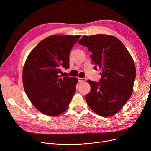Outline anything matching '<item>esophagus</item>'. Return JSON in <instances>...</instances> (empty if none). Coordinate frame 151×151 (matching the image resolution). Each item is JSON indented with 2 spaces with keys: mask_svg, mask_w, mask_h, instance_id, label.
I'll list each match as a JSON object with an SVG mask.
<instances>
[{
  "mask_svg": "<svg viewBox=\"0 0 151 151\" xmlns=\"http://www.w3.org/2000/svg\"><path fill=\"white\" fill-rule=\"evenodd\" d=\"M78 79H79V83H84V82L86 81V79L85 78H80V77H79Z\"/></svg>",
  "mask_w": 151,
  "mask_h": 151,
  "instance_id": "1",
  "label": "esophagus"
}]
</instances>
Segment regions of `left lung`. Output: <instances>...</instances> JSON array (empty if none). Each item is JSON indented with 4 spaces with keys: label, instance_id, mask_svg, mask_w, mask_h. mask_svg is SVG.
Segmentation results:
<instances>
[{
    "label": "left lung",
    "instance_id": "8db88e82",
    "mask_svg": "<svg viewBox=\"0 0 151 151\" xmlns=\"http://www.w3.org/2000/svg\"><path fill=\"white\" fill-rule=\"evenodd\" d=\"M78 43L88 47L94 69L101 71L99 83L88 80L91 91L86 95L87 103L100 116L115 115L133 92L136 75L133 58L121 41L111 35H85Z\"/></svg>",
    "mask_w": 151,
    "mask_h": 151
}]
</instances>
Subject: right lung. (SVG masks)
<instances>
[{
  "mask_svg": "<svg viewBox=\"0 0 151 151\" xmlns=\"http://www.w3.org/2000/svg\"><path fill=\"white\" fill-rule=\"evenodd\" d=\"M81 35H52L31 50L22 70V83L32 104L47 116L61 115L67 109L78 82L76 77H60L69 68V55Z\"/></svg>",
  "mask_w": 151,
  "mask_h": 151,
  "instance_id": "1",
  "label": "right lung"
}]
</instances>
